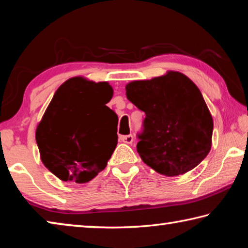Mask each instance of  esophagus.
I'll return each instance as SVG.
<instances>
[{"instance_id": "esophagus-1", "label": "esophagus", "mask_w": 248, "mask_h": 248, "mask_svg": "<svg viewBox=\"0 0 248 248\" xmlns=\"http://www.w3.org/2000/svg\"><path fill=\"white\" fill-rule=\"evenodd\" d=\"M120 140L127 144H131L133 142V136L132 134H128V136H121Z\"/></svg>"}]
</instances>
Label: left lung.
<instances>
[{"instance_id":"8db88e82","label":"left lung","mask_w":248,"mask_h":248,"mask_svg":"<svg viewBox=\"0 0 248 248\" xmlns=\"http://www.w3.org/2000/svg\"><path fill=\"white\" fill-rule=\"evenodd\" d=\"M125 94L145 112L137 151L146 165L171 177L203 161L211 149L213 120L190 78L170 71L163 77L127 84Z\"/></svg>"}]
</instances>
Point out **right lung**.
I'll use <instances>...</instances> for the list:
<instances>
[{
    "instance_id": "obj_1",
    "label": "right lung",
    "mask_w": 248,
    "mask_h": 248,
    "mask_svg": "<svg viewBox=\"0 0 248 248\" xmlns=\"http://www.w3.org/2000/svg\"><path fill=\"white\" fill-rule=\"evenodd\" d=\"M107 82L77 77L59 87L36 129L44 165L63 182L84 184L107 165L118 136V116L106 106L112 97ZM117 129V127H116Z\"/></svg>"
}]
</instances>
